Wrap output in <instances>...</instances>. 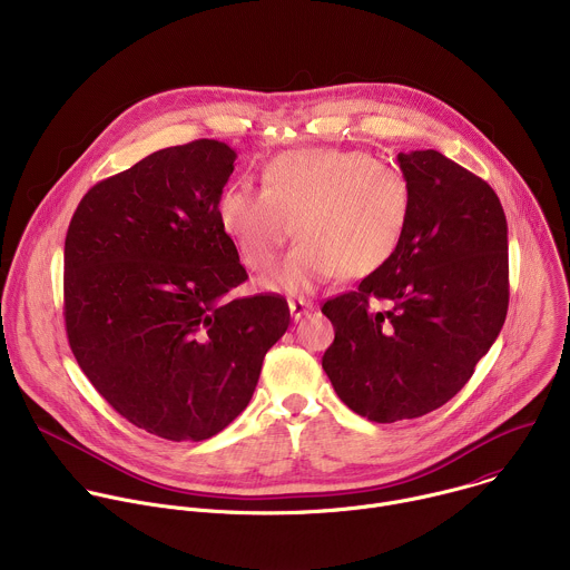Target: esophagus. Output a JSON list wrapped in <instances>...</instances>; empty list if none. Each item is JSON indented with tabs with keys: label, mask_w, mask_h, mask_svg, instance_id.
<instances>
[{
	"label": "esophagus",
	"mask_w": 570,
	"mask_h": 570,
	"mask_svg": "<svg viewBox=\"0 0 570 570\" xmlns=\"http://www.w3.org/2000/svg\"><path fill=\"white\" fill-rule=\"evenodd\" d=\"M288 308H291V317L297 322L299 317H304L308 311H313V304L308 299H291L288 302Z\"/></svg>",
	"instance_id": "34e87169"
}]
</instances>
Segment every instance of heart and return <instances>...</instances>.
<instances>
[{"mask_svg":"<svg viewBox=\"0 0 570 570\" xmlns=\"http://www.w3.org/2000/svg\"><path fill=\"white\" fill-rule=\"evenodd\" d=\"M415 207L411 178L363 148L313 146L286 150L262 169V191L227 185L216 218L250 271L273 264L295 225L291 253L262 286L299 295L332 279L383 268L409 232Z\"/></svg>","mask_w":570,"mask_h":570,"instance_id":"1","label":"heart"}]
</instances>
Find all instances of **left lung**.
Returning <instances> with one entry per match:
<instances>
[{
  "label": "left lung",
  "instance_id": "left-lung-1",
  "mask_svg": "<svg viewBox=\"0 0 570 570\" xmlns=\"http://www.w3.org/2000/svg\"><path fill=\"white\" fill-rule=\"evenodd\" d=\"M396 159L415 189L409 232L383 268L322 306L336 330L322 370L347 409L379 424L455 396L510 302L508 220L494 189L433 148ZM372 298L393 306L372 312Z\"/></svg>",
  "mask_w": 570,
  "mask_h": 570
}]
</instances>
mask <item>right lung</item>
I'll return each instance as SVG.
<instances>
[{
  "label": "right lung",
  "instance_id": "add662e5",
  "mask_svg": "<svg viewBox=\"0 0 570 570\" xmlns=\"http://www.w3.org/2000/svg\"><path fill=\"white\" fill-rule=\"evenodd\" d=\"M236 153L196 139L97 183L65 236V330L97 392L174 442L220 433L253 399L284 336V297L232 299L248 279L218 225Z\"/></svg>",
  "mask_w": 570,
  "mask_h": 570
}]
</instances>
